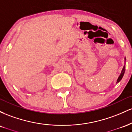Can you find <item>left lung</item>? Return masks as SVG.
Masks as SVG:
<instances>
[{
  "mask_svg": "<svg viewBox=\"0 0 132 132\" xmlns=\"http://www.w3.org/2000/svg\"><path fill=\"white\" fill-rule=\"evenodd\" d=\"M125 61H126V58H125ZM125 64L123 66V69H122V72H121L120 75V76H119V78H118V79H117V80L116 84L119 83V82L121 81V79H122V78H123V75H124V73H125Z\"/></svg>",
  "mask_w": 132,
  "mask_h": 132,
  "instance_id": "8db88e82",
  "label": "left lung"
}]
</instances>
